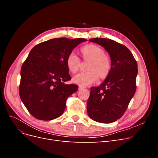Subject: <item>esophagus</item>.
Masks as SVG:
<instances>
[{
  "label": "esophagus",
  "mask_w": 158,
  "mask_h": 158,
  "mask_svg": "<svg viewBox=\"0 0 158 158\" xmlns=\"http://www.w3.org/2000/svg\"><path fill=\"white\" fill-rule=\"evenodd\" d=\"M79 89H84V88H85V87H84V86H82V85H79Z\"/></svg>",
  "instance_id": "1"
}]
</instances>
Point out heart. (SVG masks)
I'll return each instance as SVG.
<instances>
[{
  "mask_svg": "<svg viewBox=\"0 0 158 158\" xmlns=\"http://www.w3.org/2000/svg\"><path fill=\"white\" fill-rule=\"evenodd\" d=\"M81 52L85 60H90L88 72H82L74 76L73 81L80 85L92 84L100 78H104L109 74L111 69V61L109 57L105 55L103 49L98 45L89 44L83 47ZM80 59L74 52H71L66 59V65L69 70L75 73L78 70Z\"/></svg>",
  "mask_w": 158,
  "mask_h": 158,
  "instance_id": "1",
  "label": "heart"
}]
</instances>
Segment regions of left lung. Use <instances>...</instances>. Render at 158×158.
Instances as JSON below:
<instances>
[{"mask_svg": "<svg viewBox=\"0 0 158 158\" xmlns=\"http://www.w3.org/2000/svg\"><path fill=\"white\" fill-rule=\"evenodd\" d=\"M102 46L110 56L111 69L103 82L90 88L87 112L92 120L111 123L120 118L135 94L137 63L127 47L106 38L89 40Z\"/></svg>", "mask_w": 158, "mask_h": 158, "instance_id": "1", "label": "left lung"}]
</instances>
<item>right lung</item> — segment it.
<instances>
[{
    "instance_id": "right-lung-1",
    "label": "right lung",
    "mask_w": 158,
    "mask_h": 158,
    "mask_svg": "<svg viewBox=\"0 0 158 158\" xmlns=\"http://www.w3.org/2000/svg\"><path fill=\"white\" fill-rule=\"evenodd\" d=\"M84 38H55L35 45L22 64L19 93L27 111L35 118L50 121L63 113L66 102L78 85L71 79L66 59Z\"/></svg>"
}]
</instances>
